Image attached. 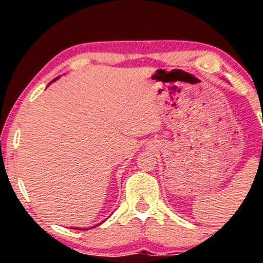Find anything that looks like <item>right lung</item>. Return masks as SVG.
Masks as SVG:
<instances>
[{"label":"right lung","instance_id":"1","mask_svg":"<svg viewBox=\"0 0 263 263\" xmlns=\"http://www.w3.org/2000/svg\"><path fill=\"white\" fill-rule=\"evenodd\" d=\"M59 78V77H58ZM58 78H55V79H54L53 81H55L57 79H58ZM53 81H52V83H53ZM100 224H101V222H100ZM99 225V224H98ZM98 225H95V226H92V228H96V226H98ZM73 229H78V230H87V229H79V228H73Z\"/></svg>","mask_w":263,"mask_h":263}]
</instances>
